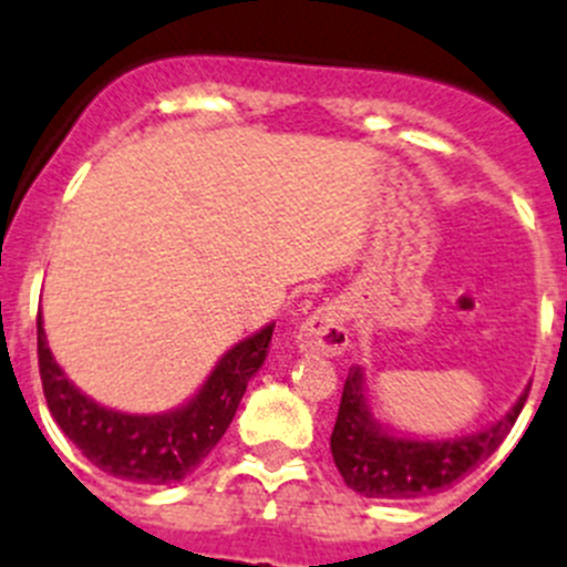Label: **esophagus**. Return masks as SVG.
I'll return each mask as SVG.
<instances>
[{
	"label": "esophagus",
	"mask_w": 567,
	"mask_h": 567,
	"mask_svg": "<svg viewBox=\"0 0 567 567\" xmlns=\"http://www.w3.org/2000/svg\"><path fill=\"white\" fill-rule=\"evenodd\" d=\"M296 343H299L301 352H310V355H341L349 347L347 319H343L341 305H324V308L313 310L308 319L301 321Z\"/></svg>",
	"instance_id": "1"
}]
</instances>
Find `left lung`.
<instances>
[{
  "label": "left lung",
  "mask_w": 567,
  "mask_h": 567,
  "mask_svg": "<svg viewBox=\"0 0 567 567\" xmlns=\"http://www.w3.org/2000/svg\"><path fill=\"white\" fill-rule=\"evenodd\" d=\"M528 391L486 431L447 442H416V439L389 436L372 420L363 394L361 367H352L343 383L338 420L330 436L332 462L343 484L363 498L411 501L442 492L473 473L484 458L498 451L520 416Z\"/></svg>",
  "instance_id": "obj_1"
}]
</instances>
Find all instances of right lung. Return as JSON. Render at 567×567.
Here are the masks:
<instances>
[{
    "label": "right lung",
    "instance_id": "obj_1",
    "mask_svg": "<svg viewBox=\"0 0 567 567\" xmlns=\"http://www.w3.org/2000/svg\"><path fill=\"white\" fill-rule=\"evenodd\" d=\"M39 316V372L47 409L78 451L114 478L134 484L184 481L220 442L246 394L248 380L268 355L274 324L231 347L204 389L171 414H123L89 400L69 383L47 347Z\"/></svg>",
    "mask_w": 567,
    "mask_h": 567
}]
</instances>
